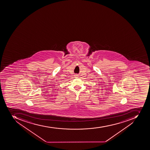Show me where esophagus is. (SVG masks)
<instances>
[{"label": "esophagus", "mask_w": 150, "mask_h": 150, "mask_svg": "<svg viewBox=\"0 0 150 150\" xmlns=\"http://www.w3.org/2000/svg\"><path fill=\"white\" fill-rule=\"evenodd\" d=\"M78 74H75V76H74V77H78Z\"/></svg>", "instance_id": "esophagus-1"}]
</instances>
